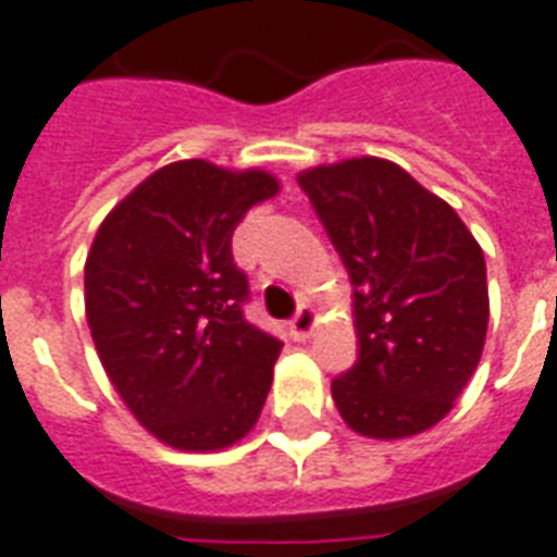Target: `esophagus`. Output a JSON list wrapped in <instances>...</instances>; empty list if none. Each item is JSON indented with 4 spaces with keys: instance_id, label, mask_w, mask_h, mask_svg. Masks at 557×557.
Returning a JSON list of instances; mask_svg holds the SVG:
<instances>
[{
    "instance_id": "1",
    "label": "esophagus",
    "mask_w": 557,
    "mask_h": 557,
    "mask_svg": "<svg viewBox=\"0 0 557 557\" xmlns=\"http://www.w3.org/2000/svg\"><path fill=\"white\" fill-rule=\"evenodd\" d=\"M288 325H292V334L297 341H306V337L314 332V325H318V314H314V309H309V306H300Z\"/></svg>"
}]
</instances>
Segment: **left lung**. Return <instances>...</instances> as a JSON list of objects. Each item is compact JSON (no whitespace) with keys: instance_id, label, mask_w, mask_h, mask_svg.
Returning a JSON list of instances; mask_svg holds the SVG:
<instances>
[{"instance_id":"left-lung-1","label":"left lung","mask_w":557,"mask_h":557,"mask_svg":"<svg viewBox=\"0 0 557 557\" xmlns=\"http://www.w3.org/2000/svg\"><path fill=\"white\" fill-rule=\"evenodd\" d=\"M355 288L357 363L332 381L357 435L397 441L449 414L478 369L490 292L478 239L400 165L377 157L302 171Z\"/></svg>"}]
</instances>
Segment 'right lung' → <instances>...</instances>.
Segmentation results:
<instances>
[{
    "mask_svg": "<svg viewBox=\"0 0 557 557\" xmlns=\"http://www.w3.org/2000/svg\"><path fill=\"white\" fill-rule=\"evenodd\" d=\"M280 191L265 171L171 162L102 220L85 260L90 337L134 418L183 451L255 429L283 343L243 314L232 255L246 211Z\"/></svg>",
    "mask_w": 557,
    "mask_h": 557,
    "instance_id": "add662e5",
    "label": "right lung"
}]
</instances>
